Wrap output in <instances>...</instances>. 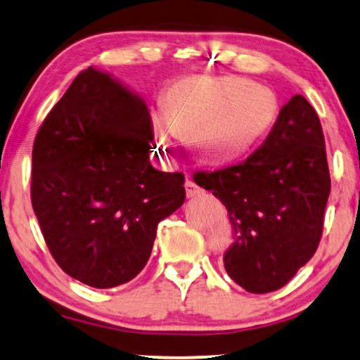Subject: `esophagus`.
<instances>
[{
  "instance_id": "obj_1",
  "label": "esophagus",
  "mask_w": 360,
  "mask_h": 360,
  "mask_svg": "<svg viewBox=\"0 0 360 360\" xmlns=\"http://www.w3.org/2000/svg\"><path fill=\"white\" fill-rule=\"evenodd\" d=\"M185 192H187V197L188 198H193V197H197V195H200L203 190L198 187V185L195 184L193 180L188 179L187 181H185Z\"/></svg>"
}]
</instances>
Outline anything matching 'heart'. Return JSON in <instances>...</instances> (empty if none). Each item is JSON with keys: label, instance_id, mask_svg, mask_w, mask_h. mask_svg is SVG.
I'll list each match as a JSON object with an SVG mask.
<instances>
[{"label": "heart", "instance_id": "1", "mask_svg": "<svg viewBox=\"0 0 360 360\" xmlns=\"http://www.w3.org/2000/svg\"><path fill=\"white\" fill-rule=\"evenodd\" d=\"M275 117L277 96L267 86L240 77H192L168 88L153 130L167 153L181 136L192 140L202 163L221 167L247 157Z\"/></svg>", "mask_w": 360, "mask_h": 360}]
</instances>
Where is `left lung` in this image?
<instances>
[{"mask_svg":"<svg viewBox=\"0 0 360 360\" xmlns=\"http://www.w3.org/2000/svg\"><path fill=\"white\" fill-rule=\"evenodd\" d=\"M193 180L227 207L235 242L224 265L247 292L278 290L316 254L330 175L321 120L302 95L282 106L245 162Z\"/></svg>","mask_w":360,"mask_h":360,"instance_id":"8db88e82","label":"left lung"}]
</instances>
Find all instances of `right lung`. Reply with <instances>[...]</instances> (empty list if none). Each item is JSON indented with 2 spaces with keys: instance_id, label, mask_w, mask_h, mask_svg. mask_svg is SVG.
<instances>
[{
  "instance_id": "obj_1",
  "label": "right lung",
  "mask_w": 360,
  "mask_h": 360,
  "mask_svg": "<svg viewBox=\"0 0 360 360\" xmlns=\"http://www.w3.org/2000/svg\"><path fill=\"white\" fill-rule=\"evenodd\" d=\"M152 146L145 101L93 66L44 118L33 143L31 205L70 277L112 288L146 265L158 224L185 202L184 173L153 168Z\"/></svg>"
}]
</instances>
